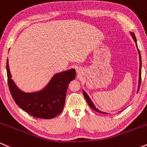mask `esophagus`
<instances>
[{"label":"esophagus","mask_w":147,"mask_h":147,"mask_svg":"<svg viewBox=\"0 0 147 147\" xmlns=\"http://www.w3.org/2000/svg\"><path fill=\"white\" fill-rule=\"evenodd\" d=\"M77 72H78V73H79V72H80V69H77Z\"/></svg>","instance_id":"esophagus-1"}]
</instances>
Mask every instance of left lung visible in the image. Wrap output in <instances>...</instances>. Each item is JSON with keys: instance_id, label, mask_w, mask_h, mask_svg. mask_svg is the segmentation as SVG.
Returning a JSON list of instances; mask_svg holds the SVG:
<instances>
[{"instance_id": "left-lung-1", "label": "left lung", "mask_w": 147, "mask_h": 147, "mask_svg": "<svg viewBox=\"0 0 147 147\" xmlns=\"http://www.w3.org/2000/svg\"><path fill=\"white\" fill-rule=\"evenodd\" d=\"M131 36H132L133 40H134L135 43H136V47H137V49L138 50V53H139V57H140V70H139V83H138V91H139V89H140V84H141V68H142V61H141V55H140V50L138 48V45H137V40H136V36H135V34L133 32H131ZM83 91V94L84 95V97H85L86 100V102L88 104V105L90 106V107L92 109H93L94 111H97V112H99V113H103V114H107L106 113H104L102 112V111L98 110V109H97V108L95 107V106L94 105V104L92 103V101H91V99L90 97H89V96L88 95V94L86 92H85L84 90H82Z\"/></svg>"}]
</instances>
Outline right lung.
Instances as JSON below:
<instances>
[{"label": "right lung", "instance_id": "right-lung-1", "mask_svg": "<svg viewBox=\"0 0 147 147\" xmlns=\"http://www.w3.org/2000/svg\"><path fill=\"white\" fill-rule=\"evenodd\" d=\"M7 75L11 95L16 104L23 110L41 119H52L61 113L65 104L68 84L75 79V69L55 74L42 90L34 92H25L16 86L7 60Z\"/></svg>", "mask_w": 147, "mask_h": 147}]
</instances>
